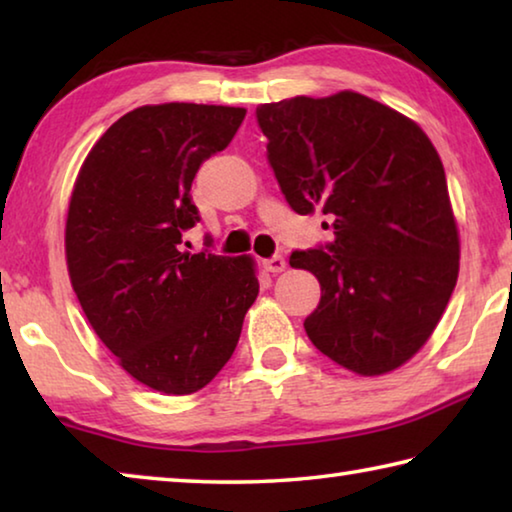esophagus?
I'll return each instance as SVG.
<instances>
[{
  "instance_id": "34e87169",
  "label": "esophagus",
  "mask_w": 512,
  "mask_h": 512,
  "mask_svg": "<svg viewBox=\"0 0 512 512\" xmlns=\"http://www.w3.org/2000/svg\"><path fill=\"white\" fill-rule=\"evenodd\" d=\"M264 268L268 273H282L284 268H287V262H284V257L282 255H273V257H268L266 262H264Z\"/></svg>"
}]
</instances>
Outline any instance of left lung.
Instances as JSON below:
<instances>
[{"mask_svg": "<svg viewBox=\"0 0 512 512\" xmlns=\"http://www.w3.org/2000/svg\"><path fill=\"white\" fill-rule=\"evenodd\" d=\"M257 124L291 210L332 219L334 241L289 257L320 282L311 343L363 377L400 368L429 341L458 277L438 151L415 121L350 90L262 103Z\"/></svg>", "mask_w": 512, "mask_h": 512, "instance_id": "8db88e82", "label": "left lung"}]
</instances>
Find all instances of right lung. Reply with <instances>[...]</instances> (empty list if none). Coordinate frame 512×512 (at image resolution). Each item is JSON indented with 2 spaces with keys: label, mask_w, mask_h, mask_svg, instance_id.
I'll use <instances>...</instances> for the list:
<instances>
[{
  "label": "right lung",
  "mask_w": 512,
  "mask_h": 512,
  "mask_svg": "<svg viewBox=\"0 0 512 512\" xmlns=\"http://www.w3.org/2000/svg\"><path fill=\"white\" fill-rule=\"evenodd\" d=\"M244 108L142 106L85 158L65 225L67 271L103 345L140 384L189 395L237 348L259 282L253 257L187 253L196 171L232 142Z\"/></svg>",
  "instance_id": "right-lung-1"
}]
</instances>
